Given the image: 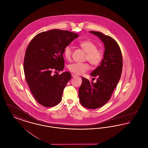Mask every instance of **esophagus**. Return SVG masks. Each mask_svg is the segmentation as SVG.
<instances>
[{
	"mask_svg": "<svg viewBox=\"0 0 148 148\" xmlns=\"http://www.w3.org/2000/svg\"><path fill=\"white\" fill-rule=\"evenodd\" d=\"M71 76H72L73 77H77V75H76V74H74V73H72L71 74Z\"/></svg>",
	"mask_w": 148,
	"mask_h": 148,
	"instance_id": "1",
	"label": "esophagus"
}]
</instances>
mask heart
Masks as SVG:
<instances>
[{
    "label": "heart",
    "mask_w": 148,
    "mask_h": 148,
    "mask_svg": "<svg viewBox=\"0 0 148 148\" xmlns=\"http://www.w3.org/2000/svg\"><path fill=\"white\" fill-rule=\"evenodd\" d=\"M79 46L86 53L85 59L88 60L93 66H97L101 63L103 53L101 50L97 49V45L90 40H85L79 43ZM64 58L69 60L71 56V49L69 46H66L63 50ZM71 72L76 74H82L90 69V65L85 63H73L68 66Z\"/></svg>",
    "instance_id": "1"
}]
</instances>
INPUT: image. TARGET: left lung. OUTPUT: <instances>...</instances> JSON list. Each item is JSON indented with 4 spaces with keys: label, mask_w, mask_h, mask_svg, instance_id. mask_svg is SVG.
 Listing matches in <instances>:
<instances>
[{
    "label": "left lung",
    "mask_w": 148,
    "mask_h": 148,
    "mask_svg": "<svg viewBox=\"0 0 148 148\" xmlns=\"http://www.w3.org/2000/svg\"><path fill=\"white\" fill-rule=\"evenodd\" d=\"M89 33L97 36L104 43V58L90 74L92 77H97L96 83L82 77L79 97L82 106L94 109L105 105L110 98L121 77L123 58L119 45L112 37L98 32Z\"/></svg>",
    "instance_id": "8db88e82"
}]
</instances>
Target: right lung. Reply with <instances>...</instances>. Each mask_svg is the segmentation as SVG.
I'll use <instances>...</instances> for the list:
<instances>
[{"label": "right lung", "mask_w": 148, "mask_h": 148, "mask_svg": "<svg viewBox=\"0 0 148 148\" xmlns=\"http://www.w3.org/2000/svg\"><path fill=\"white\" fill-rule=\"evenodd\" d=\"M78 37L77 34L68 30L53 29L37 34L29 43L24 71L30 91L42 106L52 107L61 101L71 75L68 71L54 75L51 73L63 70L64 49Z\"/></svg>", "instance_id": "add662e5"}]
</instances>
